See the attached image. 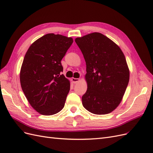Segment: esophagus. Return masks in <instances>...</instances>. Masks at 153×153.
Instances as JSON below:
<instances>
[{"label":"esophagus","mask_w":153,"mask_h":153,"mask_svg":"<svg viewBox=\"0 0 153 153\" xmlns=\"http://www.w3.org/2000/svg\"><path fill=\"white\" fill-rule=\"evenodd\" d=\"M71 81L73 83V84H76V83H78V82L80 81V79L79 78H72L71 79Z\"/></svg>","instance_id":"obj_1"}]
</instances>
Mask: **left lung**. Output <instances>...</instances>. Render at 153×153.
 Wrapping results in <instances>:
<instances>
[{"label":"left lung","instance_id":"obj_1","mask_svg":"<svg viewBox=\"0 0 153 153\" xmlns=\"http://www.w3.org/2000/svg\"><path fill=\"white\" fill-rule=\"evenodd\" d=\"M75 42L86 62L87 89L82 98L83 106L94 114L112 112L122 101L129 80L123 52L100 32L76 38Z\"/></svg>","mask_w":153,"mask_h":153}]
</instances>
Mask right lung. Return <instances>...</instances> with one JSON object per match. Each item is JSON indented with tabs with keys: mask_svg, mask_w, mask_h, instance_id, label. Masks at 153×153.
<instances>
[{
	"mask_svg": "<svg viewBox=\"0 0 153 153\" xmlns=\"http://www.w3.org/2000/svg\"><path fill=\"white\" fill-rule=\"evenodd\" d=\"M73 42L72 38L47 34L35 41L25 53L21 87L32 107L41 115H53L64 108L70 82L61 75V60Z\"/></svg>",
	"mask_w": 153,
	"mask_h": 153,
	"instance_id": "1",
	"label": "right lung"
}]
</instances>
